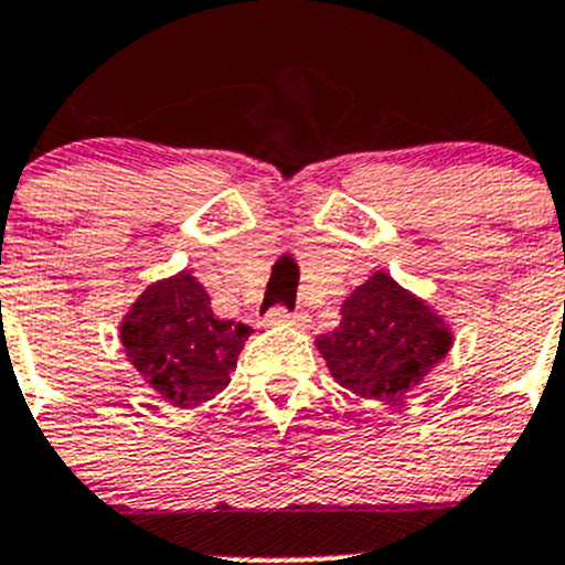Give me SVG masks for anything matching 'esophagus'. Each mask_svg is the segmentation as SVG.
Instances as JSON below:
<instances>
[{
	"label": "esophagus",
	"instance_id": "34e87169",
	"mask_svg": "<svg viewBox=\"0 0 565 565\" xmlns=\"http://www.w3.org/2000/svg\"><path fill=\"white\" fill-rule=\"evenodd\" d=\"M307 320L309 318L303 312L289 315L287 309H273V312L265 318V323L267 326H284V323H287V326H307Z\"/></svg>",
	"mask_w": 565,
	"mask_h": 565
}]
</instances>
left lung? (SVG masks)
Masks as SVG:
<instances>
[{
	"label": "left lung",
	"mask_w": 565,
	"mask_h": 565,
	"mask_svg": "<svg viewBox=\"0 0 565 565\" xmlns=\"http://www.w3.org/2000/svg\"><path fill=\"white\" fill-rule=\"evenodd\" d=\"M340 315V326L315 345L340 387L373 402H395L418 387L455 342L426 300L382 270L348 295Z\"/></svg>",
	"instance_id": "left-lung-1"
}]
</instances>
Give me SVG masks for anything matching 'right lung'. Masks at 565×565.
<instances>
[{
	"label": "right lung",
	"instance_id": "right-lung-1",
	"mask_svg": "<svg viewBox=\"0 0 565 565\" xmlns=\"http://www.w3.org/2000/svg\"><path fill=\"white\" fill-rule=\"evenodd\" d=\"M250 326L211 312V298L192 273L150 284L119 326L128 362L163 402L192 409L231 382Z\"/></svg>",
	"mask_w": 565,
	"mask_h": 565
}]
</instances>
